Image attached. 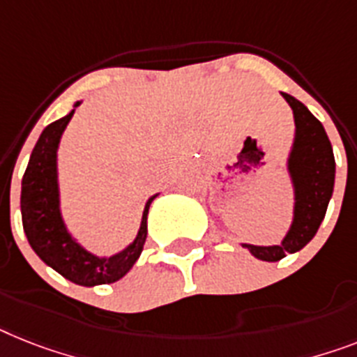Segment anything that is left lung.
Wrapping results in <instances>:
<instances>
[{
    "label": "left lung",
    "instance_id": "8db88e82",
    "mask_svg": "<svg viewBox=\"0 0 357 357\" xmlns=\"http://www.w3.org/2000/svg\"><path fill=\"white\" fill-rule=\"evenodd\" d=\"M294 111L296 137L288 157V173L294 184V220L281 244L255 246L243 244L253 257L275 263L296 253L310 243L325 219L326 208L334 191L335 160L332 144L323 123L306 109L305 104L282 93Z\"/></svg>",
    "mask_w": 357,
    "mask_h": 357
}]
</instances>
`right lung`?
I'll return each mask as SVG.
<instances>
[{
    "instance_id": "right-lung-1",
    "label": "right lung",
    "mask_w": 357,
    "mask_h": 357,
    "mask_svg": "<svg viewBox=\"0 0 357 357\" xmlns=\"http://www.w3.org/2000/svg\"><path fill=\"white\" fill-rule=\"evenodd\" d=\"M78 105L76 102L69 114L49 123L32 149L22 181V220L26 241L47 266L79 287H96L119 281L137 263L147 237V211L157 195L146 202L137 237L122 252L111 257H96L76 243L67 231L60 210L58 146Z\"/></svg>"
}]
</instances>
